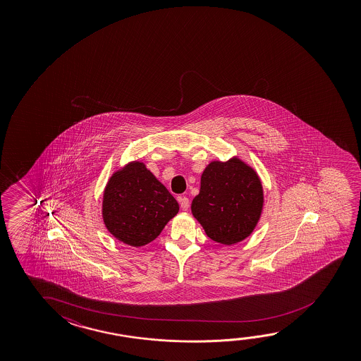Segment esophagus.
<instances>
[{
  "instance_id": "1",
  "label": "esophagus",
  "mask_w": 361,
  "mask_h": 361,
  "mask_svg": "<svg viewBox=\"0 0 361 361\" xmlns=\"http://www.w3.org/2000/svg\"><path fill=\"white\" fill-rule=\"evenodd\" d=\"M178 201H180V207L183 210H188L190 207V201L186 196H181V197H178Z\"/></svg>"
}]
</instances>
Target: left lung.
I'll list each match as a JSON object with an SVG mask.
<instances>
[{"mask_svg":"<svg viewBox=\"0 0 361 361\" xmlns=\"http://www.w3.org/2000/svg\"><path fill=\"white\" fill-rule=\"evenodd\" d=\"M263 207L259 178L242 161H214L201 175L191 212L214 242L231 245L248 237Z\"/></svg>","mask_w":361,"mask_h":361,"instance_id":"8db88e82","label":"left lung"}]
</instances>
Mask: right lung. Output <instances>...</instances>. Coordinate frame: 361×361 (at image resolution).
<instances>
[{"label": "right lung", "instance_id": "add662e5", "mask_svg": "<svg viewBox=\"0 0 361 361\" xmlns=\"http://www.w3.org/2000/svg\"><path fill=\"white\" fill-rule=\"evenodd\" d=\"M178 212V201L141 162L114 173L106 185L104 223L126 244L142 247L152 242Z\"/></svg>", "mask_w": 361, "mask_h": 361}]
</instances>
